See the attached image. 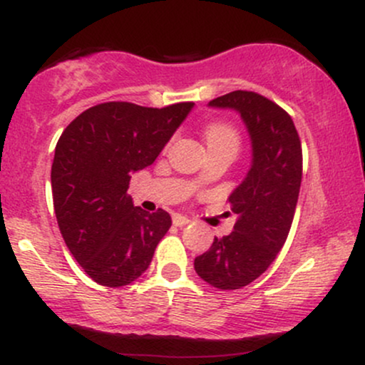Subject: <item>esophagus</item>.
Here are the masks:
<instances>
[{
    "mask_svg": "<svg viewBox=\"0 0 365 365\" xmlns=\"http://www.w3.org/2000/svg\"><path fill=\"white\" fill-rule=\"evenodd\" d=\"M188 223H190V220H188V217H185V216H182V215H175L173 216V225L178 226V228H182V226H185Z\"/></svg>",
    "mask_w": 365,
    "mask_h": 365,
    "instance_id": "34e87169",
    "label": "esophagus"
}]
</instances>
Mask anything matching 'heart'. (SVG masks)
Wrapping results in <instances>:
<instances>
[{
    "label": "heart",
    "mask_w": 365,
    "mask_h": 365,
    "mask_svg": "<svg viewBox=\"0 0 365 365\" xmlns=\"http://www.w3.org/2000/svg\"><path fill=\"white\" fill-rule=\"evenodd\" d=\"M206 140L207 144H215V142H235L238 144V133L233 125L226 123V121H212L206 128Z\"/></svg>",
    "instance_id": "obj_1"
}]
</instances>
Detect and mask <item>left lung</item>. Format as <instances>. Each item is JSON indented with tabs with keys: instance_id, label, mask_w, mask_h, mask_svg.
Masks as SVG:
<instances>
[{
	"instance_id": "1",
	"label": "left lung",
	"mask_w": 365,
	"mask_h": 365,
	"mask_svg": "<svg viewBox=\"0 0 365 365\" xmlns=\"http://www.w3.org/2000/svg\"><path fill=\"white\" fill-rule=\"evenodd\" d=\"M209 106L240 113L252 139V166L230 195L233 232L215 237L197 255V274L220 290H238L257 279L287 242L302 183V144L292 116L252 91H233Z\"/></svg>"
}]
</instances>
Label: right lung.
Wrapping results in <instances>:
<instances>
[{
  "label": "right lung",
  "mask_w": 365,
  "mask_h": 365,
  "mask_svg": "<svg viewBox=\"0 0 365 365\" xmlns=\"http://www.w3.org/2000/svg\"><path fill=\"white\" fill-rule=\"evenodd\" d=\"M194 103L148 108L96 104L63 130L51 166L53 204L66 247L103 287H123L149 267L171 226L127 194L137 170L153 165Z\"/></svg>",
  "instance_id": "add662e5"
}]
</instances>
